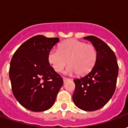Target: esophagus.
Masks as SVG:
<instances>
[{"instance_id": "34e87169", "label": "esophagus", "mask_w": 128, "mask_h": 128, "mask_svg": "<svg viewBox=\"0 0 128 128\" xmlns=\"http://www.w3.org/2000/svg\"><path fill=\"white\" fill-rule=\"evenodd\" d=\"M70 79H68V78H63V81H64V82L65 83V82H68V81H70Z\"/></svg>"}]
</instances>
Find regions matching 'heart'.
<instances>
[{
  "label": "heart",
  "mask_w": 128,
  "mask_h": 128,
  "mask_svg": "<svg viewBox=\"0 0 128 128\" xmlns=\"http://www.w3.org/2000/svg\"><path fill=\"white\" fill-rule=\"evenodd\" d=\"M96 56V50L93 45L78 40L70 39L60 45V50H50L48 60L56 72H62L68 61L70 66L66 73L68 75L78 73L84 76L88 74L93 68Z\"/></svg>",
  "instance_id": "b5f03b06"
}]
</instances>
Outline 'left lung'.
<instances>
[{
  "mask_svg": "<svg viewBox=\"0 0 128 128\" xmlns=\"http://www.w3.org/2000/svg\"><path fill=\"white\" fill-rule=\"evenodd\" d=\"M92 42L96 50V60L88 75L74 80L72 100L76 106L85 111H94L104 106L115 91L118 66L116 58L108 45L97 37L84 38Z\"/></svg>",
  "mask_w": 128,
  "mask_h": 128,
  "instance_id": "8db88e82",
  "label": "left lung"
}]
</instances>
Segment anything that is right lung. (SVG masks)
<instances>
[{
	"label": "right lung",
	"mask_w": 128,
	"mask_h": 128,
	"mask_svg": "<svg viewBox=\"0 0 128 128\" xmlns=\"http://www.w3.org/2000/svg\"><path fill=\"white\" fill-rule=\"evenodd\" d=\"M59 38L38 35L27 40L14 54L10 67L13 94L21 106L33 112L48 110L56 102L63 80L48 60Z\"/></svg>",
	"instance_id": "right-lung-1"
}]
</instances>
